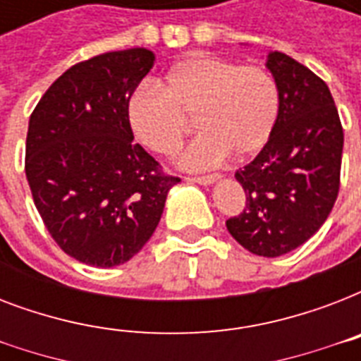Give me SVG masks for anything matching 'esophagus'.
<instances>
[{"mask_svg": "<svg viewBox=\"0 0 361 361\" xmlns=\"http://www.w3.org/2000/svg\"><path fill=\"white\" fill-rule=\"evenodd\" d=\"M219 174H208V176H192V178H187V181H192V183H200V185H209L214 181L219 180Z\"/></svg>", "mask_w": 361, "mask_h": 361, "instance_id": "esophagus-1", "label": "esophagus"}]
</instances>
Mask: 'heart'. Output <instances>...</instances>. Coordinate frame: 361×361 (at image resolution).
Masks as SVG:
<instances>
[{"label": "heart", "mask_w": 361, "mask_h": 361, "mask_svg": "<svg viewBox=\"0 0 361 361\" xmlns=\"http://www.w3.org/2000/svg\"><path fill=\"white\" fill-rule=\"evenodd\" d=\"M277 82L260 65H240L217 56H191L129 97L127 121L142 146L170 157L195 121L198 136L180 157L181 166L202 170L228 155L245 159L260 152L279 120Z\"/></svg>", "instance_id": "b5f03b06"}]
</instances>
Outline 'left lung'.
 <instances>
[{
    "label": "left lung",
    "instance_id": "1",
    "mask_svg": "<svg viewBox=\"0 0 361 361\" xmlns=\"http://www.w3.org/2000/svg\"><path fill=\"white\" fill-rule=\"evenodd\" d=\"M279 87V120L268 144L236 172L245 208L226 221L258 257H281L328 219L341 185L343 125L326 82L281 52L268 56Z\"/></svg>",
    "mask_w": 361,
    "mask_h": 361
}]
</instances>
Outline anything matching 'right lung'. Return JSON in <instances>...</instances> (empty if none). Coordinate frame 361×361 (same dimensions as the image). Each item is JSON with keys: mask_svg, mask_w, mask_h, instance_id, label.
Instances as JSON below:
<instances>
[{"mask_svg": "<svg viewBox=\"0 0 361 361\" xmlns=\"http://www.w3.org/2000/svg\"><path fill=\"white\" fill-rule=\"evenodd\" d=\"M155 54L130 48L67 69L31 112L25 178L54 241L78 262L112 268L157 228L180 178L133 142L127 103Z\"/></svg>", "mask_w": 361, "mask_h": 361, "instance_id": "right-lung-1", "label": "right lung"}]
</instances>
